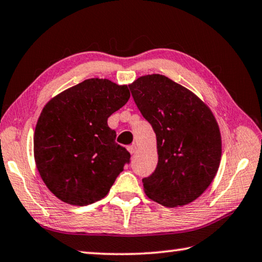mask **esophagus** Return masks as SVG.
<instances>
[{"label": "esophagus", "instance_id": "esophagus-1", "mask_svg": "<svg viewBox=\"0 0 262 262\" xmlns=\"http://www.w3.org/2000/svg\"><path fill=\"white\" fill-rule=\"evenodd\" d=\"M136 150H137V145L136 144H132V145H129V147H128V151H129L130 154H134Z\"/></svg>", "mask_w": 262, "mask_h": 262}]
</instances>
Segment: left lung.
I'll return each mask as SVG.
<instances>
[{
    "label": "left lung",
    "mask_w": 262,
    "mask_h": 262,
    "mask_svg": "<svg viewBox=\"0 0 262 262\" xmlns=\"http://www.w3.org/2000/svg\"><path fill=\"white\" fill-rule=\"evenodd\" d=\"M129 89L157 139V166L142 179L145 194L165 207L188 205L208 188L220 166L222 141L214 114L164 75L142 76Z\"/></svg>",
    "instance_id": "obj_1"
}]
</instances>
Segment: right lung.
Instances as JSON below:
<instances>
[{"instance_id": "right-lung-1", "label": "right lung", "mask_w": 262, "mask_h": 262, "mask_svg": "<svg viewBox=\"0 0 262 262\" xmlns=\"http://www.w3.org/2000/svg\"><path fill=\"white\" fill-rule=\"evenodd\" d=\"M127 85L90 78L52 98L34 132V161L61 201L86 206L105 198L130 154L115 142L107 119L129 99Z\"/></svg>"}]
</instances>
